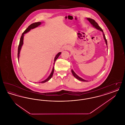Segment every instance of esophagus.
Masks as SVG:
<instances>
[{"label":"esophagus","mask_w":125,"mask_h":125,"mask_svg":"<svg viewBox=\"0 0 125 125\" xmlns=\"http://www.w3.org/2000/svg\"><path fill=\"white\" fill-rule=\"evenodd\" d=\"M70 46L69 45H66L64 47V49L65 50H69L70 49Z\"/></svg>","instance_id":"1"}]
</instances>
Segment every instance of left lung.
Listing matches in <instances>:
<instances>
[{"mask_svg":"<svg viewBox=\"0 0 125 125\" xmlns=\"http://www.w3.org/2000/svg\"><path fill=\"white\" fill-rule=\"evenodd\" d=\"M87 19L89 21V22L90 23V24L92 25L93 27H94V28H95V29H97L98 30H100L101 31H102V32H103V36H104V40H105L106 44L107 45V40L106 39V38H105V35H104V32H103V30L101 29V27L98 25V24L97 23V22H95V20H93V19H91V18H87ZM71 71L72 73V74H73V76H74V77L76 78L78 80L81 81H82V82H88V81L85 80L83 79V78L79 77L78 75H77L75 73V72L73 71V70H72Z\"/></svg>","mask_w":125,"mask_h":125,"instance_id":"left-lung-1","label":"left lung"}]
</instances>
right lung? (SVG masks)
<instances>
[{
	"label": "right lung",
	"instance_id": "right-lung-1",
	"mask_svg": "<svg viewBox=\"0 0 125 125\" xmlns=\"http://www.w3.org/2000/svg\"><path fill=\"white\" fill-rule=\"evenodd\" d=\"M41 22H35V23H32V24H31V25H30V26L28 27V28L26 29V30H25V31H24V32L22 34V35L21 36V39H20V43H19V46H18V59L19 60V56H20V51H21V47H22V45H23V38H24V35L25 34H26V33H27V32H28L29 31H30V30H32V29H34V28H36V27H37L38 26H39L40 25H41ZM61 52H60L59 53H58L56 55V56H55V58H54V64H55V61L56 60L59 58V57L60 56V55L61 54ZM53 72H54V67H53V69H52V71L51 72V74H50V75L49 76V77L46 79V80H45L44 81H42V82H40V83H45V82H48V81H49L52 77V75H53Z\"/></svg>",
	"mask_w": 125,
	"mask_h": 125
}]
</instances>
